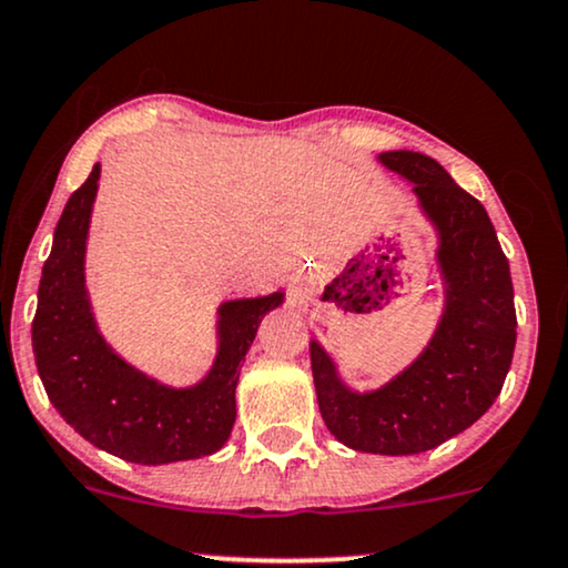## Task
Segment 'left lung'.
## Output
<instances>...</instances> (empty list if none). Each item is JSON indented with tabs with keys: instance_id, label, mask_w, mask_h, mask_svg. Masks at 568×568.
<instances>
[{
	"instance_id": "1",
	"label": "left lung",
	"mask_w": 568,
	"mask_h": 568,
	"mask_svg": "<svg viewBox=\"0 0 568 568\" xmlns=\"http://www.w3.org/2000/svg\"><path fill=\"white\" fill-rule=\"evenodd\" d=\"M379 162L414 183L440 235L443 320L412 367L372 393L348 390L317 341L308 351L329 433L364 454L408 456L464 433L498 398L516 346L514 285L485 206L433 156L385 152Z\"/></svg>"
}]
</instances>
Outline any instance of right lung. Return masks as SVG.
I'll return each instance as SVG.
<instances>
[{
	"label": "right lung",
	"mask_w": 568,
	"mask_h": 568,
	"mask_svg": "<svg viewBox=\"0 0 568 568\" xmlns=\"http://www.w3.org/2000/svg\"><path fill=\"white\" fill-rule=\"evenodd\" d=\"M99 172L93 164L64 204L41 272L31 327L39 377L62 419L106 454L152 466L210 456L231 437L241 362L283 293L220 306L217 358L199 385L175 390L141 375L106 346L85 296V235Z\"/></svg>",
	"instance_id": "right-lung-1"
}]
</instances>
